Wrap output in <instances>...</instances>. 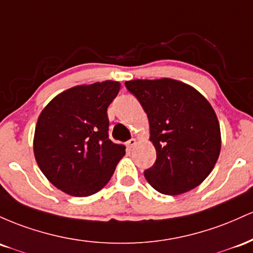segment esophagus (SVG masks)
Instances as JSON below:
<instances>
[{"instance_id": "obj_1", "label": "esophagus", "mask_w": 253, "mask_h": 253, "mask_svg": "<svg viewBox=\"0 0 253 253\" xmlns=\"http://www.w3.org/2000/svg\"><path fill=\"white\" fill-rule=\"evenodd\" d=\"M136 144H137V140H136V138H130L129 141L126 142V146H127V148H134V147L136 146Z\"/></svg>"}]
</instances>
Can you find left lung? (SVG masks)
<instances>
[{
    "label": "left lung",
    "mask_w": 253,
    "mask_h": 253,
    "mask_svg": "<svg viewBox=\"0 0 253 253\" xmlns=\"http://www.w3.org/2000/svg\"><path fill=\"white\" fill-rule=\"evenodd\" d=\"M149 121L157 161L144 177L164 195H180L211 174L221 150L218 119L211 103L188 84L163 78L126 81Z\"/></svg>",
    "instance_id": "8db88e82"
}]
</instances>
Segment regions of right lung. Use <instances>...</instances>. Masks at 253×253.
Wrapping results in <instances>:
<instances>
[{
    "instance_id": "right-lung-1",
    "label": "right lung",
    "mask_w": 253,
    "mask_h": 253,
    "mask_svg": "<svg viewBox=\"0 0 253 253\" xmlns=\"http://www.w3.org/2000/svg\"><path fill=\"white\" fill-rule=\"evenodd\" d=\"M121 89L118 81L78 84L56 95L37 122L33 153L52 185L86 197L111 179L126 146L109 138L107 107Z\"/></svg>"
}]
</instances>
